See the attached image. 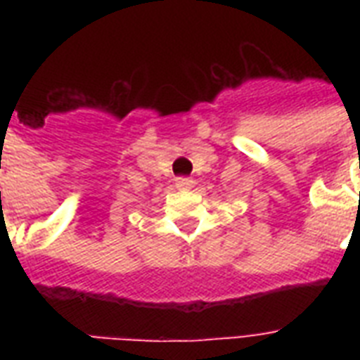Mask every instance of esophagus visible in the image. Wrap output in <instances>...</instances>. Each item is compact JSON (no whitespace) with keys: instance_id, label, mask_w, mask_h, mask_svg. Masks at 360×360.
Segmentation results:
<instances>
[{"instance_id":"1","label":"esophagus","mask_w":360,"mask_h":360,"mask_svg":"<svg viewBox=\"0 0 360 360\" xmlns=\"http://www.w3.org/2000/svg\"><path fill=\"white\" fill-rule=\"evenodd\" d=\"M175 186L179 188V191H191L192 186H194V181L191 177H177L175 179Z\"/></svg>"}]
</instances>
